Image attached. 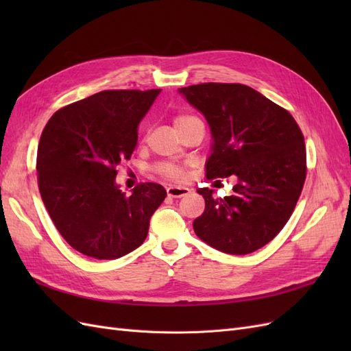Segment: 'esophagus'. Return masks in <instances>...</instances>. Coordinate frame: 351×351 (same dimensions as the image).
Returning <instances> with one entry per match:
<instances>
[{
	"label": "esophagus",
	"instance_id": "1",
	"mask_svg": "<svg viewBox=\"0 0 351 351\" xmlns=\"http://www.w3.org/2000/svg\"><path fill=\"white\" fill-rule=\"evenodd\" d=\"M190 193L189 187H182V186H169L167 189V195L169 197H183Z\"/></svg>",
	"mask_w": 351,
	"mask_h": 351
}]
</instances>
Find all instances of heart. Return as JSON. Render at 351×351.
<instances>
[{"mask_svg":"<svg viewBox=\"0 0 351 351\" xmlns=\"http://www.w3.org/2000/svg\"><path fill=\"white\" fill-rule=\"evenodd\" d=\"M189 119H193V117L190 115H178L177 119L174 120V124H178V123H183ZM159 173H161L162 176L165 177H169V178H182L183 174H184V165L182 164H177V162H164L158 167Z\"/></svg>","mask_w":351,"mask_h":351,"instance_id":"b5f03b06","label":"heart"}]
</instances>
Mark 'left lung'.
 Segmentation results:
<instances>
[{"label":"left lung","instance_id":"8db88e82","mask_svg":"<svg viewBox=\"0 0 351 351\" xmlns=\"http://www.w3.org/2000/svg\"><path fill=\"white\" fill-rule=\"evenodd\" d=\"M210 129L206 178L236 177L231 196L208 187L196 236L219 252L247 254L269 243L291 217L306 178L304 139L291 114L240 83L178 89Z\"/></svg>","mask_w":351,"mask_h":351}]
</instances>
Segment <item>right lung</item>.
<instances>
[{
    "mask_svg": "<svg viewBox=\"0 0 351 351\" xmlns=\"http://www.w3.org/2000/svg\"><path fill=\"white\" fill-rule=\"evenodd\" d=\"M161 89L102 90L51 117L38 146V184L54 226L73 249L119 259L145 241L167 192L142 183L127 196L117 167L130 159L137 127Z\"/></svg>",
    "mask_w": 351,
    "mask_h": 351,
    "instance_id": "right-lung-1",
    "label": "right lung"
}]
</instances>
